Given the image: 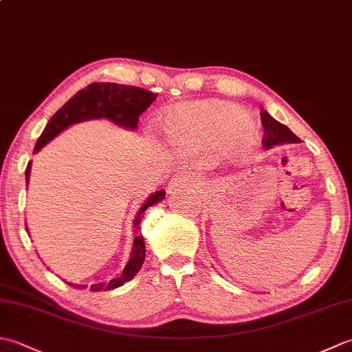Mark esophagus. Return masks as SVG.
Instances as JSON below:
<instances>
[{
    "label": "esophagus",
    "instance_id": "obj_1",
    "mask_svg": "<svg viewBox=\"0 0 352 352\" xmlns=\"http://www.w3.org/2000/svg\"><path fill=\"white\" fill-rule=\"evenodd\" d=\"M197 184H198V180L195 177L190 174H184V175L182 174V175H177L174 180L169 183V188L178 189V188H186V186H188V188H195Z\"/></svg>",
    "mask_w": 352,
    "mask_h": 352
}]
</instances>
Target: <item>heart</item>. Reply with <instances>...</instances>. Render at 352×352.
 Returning a JSON list of instances; mask_svg holds the SVG:
<instances>
[{"label": "heart", "instance_id": "1", "mask_svg": "<svg viewBox=\"0 0 352 352\" xmlns=\"http://www.w3.org/2000/svg\"><path fill=\"white\" fill-rule=\"evenodd\" d=\"M164 136L183 149H214L226 145L234 155L248 153L258 126L236 104L210 100L180 104L163 119Z\"/></svg>", "mask_w": 352, "mask_h": 352}]
</instances>
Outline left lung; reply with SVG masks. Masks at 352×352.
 Segmentation results:
<instances>
[{
    "label": "left lung",
    "mask_w": 352,
    "mask_h": 352,
    "mask_svg": "<svg viewBox=\"0 0 352 352\" xmlns=\"http://www.w3.org/2000/svg\"><path fill=\"white\" fill-rule=\"evenodd\" d=\"M261 115V125L265 129V140L263 146L266 149H271L274 146L281 145H292V144H301V139L296 134L289 130V126L283 125L281 122L276 121L266 110L260 111Z\"/></svg>",
    "instance_id": "8db88e82"
}]
</instances>
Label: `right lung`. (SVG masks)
<instances>
[{
    "label": "right lung",
    "instance_id": "add662e5",
    "mask_svg": "<svg viewBox=\"0 0 352 352\" xmlns=\"http://www.w3.org/2000/svg\"><path fill=\"white\" fill-rule=\"evenodd\" d=\"M157 94L146 91V89L136 86H125L118 83H92L87 87L81 89L72 98L65 104L63 107L58 109L54 115L51 116L48 124L45 125L41 138L37 139L34 146V154L39 153L41 149L48 144L50 140L58 136L62 131L69 129L71 125L91 121V119H107V121L116 124L118 126L129 130H136L139 116L154 102ZM30 172H32V162H28L25 169V182L28 186ZM164 190H157L146 198L144 204L140 206L136 216H134L133 227H134V241L133 250L130 254V260L126 261L124 271L119 274L116 278L110 280L109 283L92 284V292L110 290L121 287L126 281L134 278L145 260V241L142 234H139V223L142 213L148 207H151L164 198ZM28 231V228H27ZM71 287L86 289V284H72L66 281Z\"/></svg>",
    "mask_w": 352,
    "mask_h": 352
}]
</instances>
